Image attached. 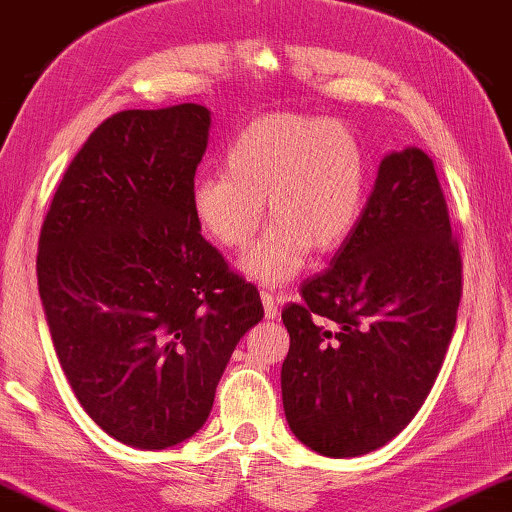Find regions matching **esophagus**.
<instances>
[{"mask_svg":"<svg viewBox=\"0 0 512 512\" xmlns=\"http://www.w3.org/2000/svg\"><path fill=\"white\" fill-rule=\"evenodd\" d=\"M259 297H262V304H264V318L266 320L276 318V315H278V304H276V299H273V294L262 290V292H259Z\"/></svg>","mask_w":512,"mask_h":512,"instance_id":"34e87169","label":"esophagus"}]
</instances>
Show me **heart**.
<instances>
[{"mask_svg":"<svg viewBox=\"0 0 512 512\" xmlns=\"http://www.w3.org/2000/svg\"><path fill=\"white\" fill-rule=\"evenodd\" d=\"M366 155L357 134L338 120L269 113L229 143L225 174L199 176L190 213L208 239L248 246L264 220L271 227L246 255L241 271L264 285L299 276L311 255L341 246L364 206Z\"/></svg>","mask_w":512,"mask_h":512,"instance_id":"heart-1","label":"heart"}]
</instances>
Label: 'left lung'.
<instances>
[{
	"label": "left lung",
	"instance_id": "1",
	"mask_svg": "<svg viewBox=\"0 0 512 512\" xmlns=\"http://www.w3.org/2000/svg\"><path fill=\"white\" fill-rule=\"evenodd\" d=\"M301 297L283 308L292 434L336 459L383 448L434 387L462 299V257L424 150L383 157L355 229Z\"/></svg>",
	"mask_w": 512,
	"mask_h": 512
}]
</instances>
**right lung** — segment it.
Wrapping results in <instances>:
<instances>
[{
    "instance_id": "right-lung-1",
    "label": "right lung",
    "mask_w": 512,
    "mask_h": 512,
    "mask_svg": "<svg viewBox=\"0 0 512 512\" xmlns=\"http://www.w3.org/2000/svg\"><path fill=\"white\" fill-rule=\"evenodd\" d=\"M208 129L201 104L111 115L41 227L39 294L64 376L106 434L139 450L204 427L236 343L264 318L257 287L190 213Z\"/></svg>"
}]
</instances>
